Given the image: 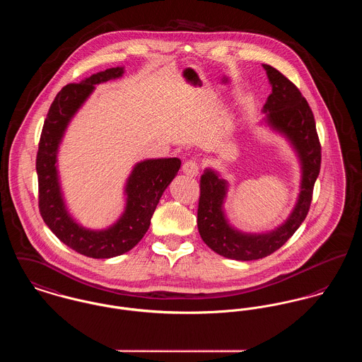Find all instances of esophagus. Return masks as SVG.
I'll use <instances>...</instances> for the list:
<instances>
[{"mask_svg":"<svg viewBox=\"0 0 362 362\" xmlns=\"http://www.w3.org/2000/svg\"><path fill=\"white\" fill-rule=\"evenodd\" d=\"M199 168H200V165L197 159H189V160L184 162V165H182V171L187 175H192V177L199 174Z\"/></svg>","mask_w":362,"mask_h":362,"instance_id":"1","label":"esophagus"}]
</instances>
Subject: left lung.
<instances>
[{
	"instance_id": "left-lung-1",
	"label": "left lung",
	"mask_w": 362,
	"mask_h": 362,
	"mask_svg": "<svg viewBox=\"0 0 362 362\" xmlns=\"http://www.w3.org/2000/svg\"><path fill=\"white\" fill-rule=\"evenodd\" d=\"M263 67L272 86V93L263 107L265 119L271 127L285 134L295 146L303 170L301 188L296 207L285 224L267 233H242L230 227L223 211L227 181L216 171L204 170L200 177L197 230L211 250L240 262L269 256L296 232L308 214L314 184L321 170V144L308 102L279 70L269 65Z\"/></svg>"
}]
</instances>
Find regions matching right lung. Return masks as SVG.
<instances>
[{
  "label": "right lung",
  "mask_w": 362,
  "mask_h": 362,
  "mask_svg": "<svg viewBox=\"0 0 362 362\" xmlns=\"http://www.w3.org/2000/svg\"><path fill=\"white\" fill-rule=\"evenodd\" d=\"M122 74L123 67H112L81 83L65 86L49 106L35 159L38 209L44 223L66 246L93 259H110L132 250L146 233L160 197L181 167L178 158L149 159L135 165L126 185V211L107 230H86L66 211L55 165L59 142L67 123L94 91V86Z\"/></svg>",
  "instance_id": "right-lung-1"
}]
</instances>
